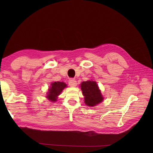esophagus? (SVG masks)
<instances>
[{
	"instance_id": "34e87169",
	"label": "esophagus",
	"mask_w": 153,
	"mask_h": 153,
	"mask_svg": "<svg viewBox=\"0 0 153 153\" xmlns=\"http://www.w3.org/2000/svg\"><path fill=\"white\" fill-rule=\"evenodd\" d=\"M69 85L70 87H76L77 85V82L73 79H70L69 80Z\"/></svg>"
}]
</instances>
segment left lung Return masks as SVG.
Listing matches in <instances>:
<instances>
[{
    "instance_id": "left-lung-1",
    "label": "left lung",
    "mask_w": 153,
    "mask_h": 153,
    "mask_svg": "<svg viewBox=\"0 0 153 153\" xmlns=\"http://www.w3.org/2000/svg\"><path fill=\"white\" fill-rule=\"evenodd\" d=\"M81 87L86 105L94 107L103 101V97L95 81H84L81 83Z\"/></svg>"
}]
</instances>
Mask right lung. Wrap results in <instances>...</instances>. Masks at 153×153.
<instances>
[{"instance_id":"1","label":"right lung","mask_w":153,"mask_h":153,"mask_svg":"<svg viewBox=\"0 0 153 153\" xmlns=\"http://www.w3.org/2000/svg\"><path fill=\"white\" fill-rule=\"evenodd\" d=\"M67 87V85L63 82H54L51 84V86L48 89L46 98L54 102L57 101L58 96L61 93L64 88Z\"/></svg>"}]
</instances>
